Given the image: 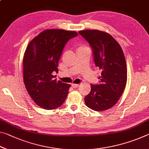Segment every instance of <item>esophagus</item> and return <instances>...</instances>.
I'll return each instance as SVG.
<instances>
[{"mask_svg": "<svg viewBox=\"0 0 149 149\" xmlns=\"http://www.w3.org/2000/svg\"><path fill=\"white\" fill-rule=\"evenodd\" d=\"M72 86L73 87H74V88H75V87H78L79 86V84H72Z\"/></svg>", "mask_w": 149, "mask_h": 149, "instance_id": "34e87169", "label": "esophagus"}]
</instances>
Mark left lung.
Returning a JSON list of instances; mask_svg holds the SVG:
<instances>
[{"mask_svg": "<svg viewBox=\"0 0 149 149\" xmlns=\"http://www.w3.org/2000/svg\"><path fill=\"white\" fill-rule=\"evenodd\" d=\"M93 50L96 67L101 70L100 84H91L85 103L96 111L107 110L121 97L127 79L126 61L121 47L107 32L97 30L79 31Z\"/></svg>", "mask_w": 149, "mask_h": 149, "instance_id": "1", "label": "left lung"}]
</instances>
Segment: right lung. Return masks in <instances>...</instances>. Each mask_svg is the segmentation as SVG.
Here are the masks:
<instances>
[{
	"instance_id": "obj_1",
	"label": "right lung",
	"mask_w": 149,
	"mask_h": 149,
	"mask_svg": "<svg viewBox=\"0 0 149 149\" xmlns=\"http://www.w3.org/2000/svg\"><path fill=\"white\" fill-rule=\"evenodd\" d=\"M77 36L74 31L49 29L38 35L28 45L23 58V79L34 101L47 110L60 107L67 97L70 84L56 81L58 62L68 41Z\"/></svg>"
}]
</instances>
